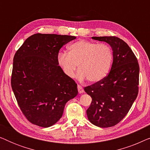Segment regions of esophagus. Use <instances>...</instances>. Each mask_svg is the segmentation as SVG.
Segmentation results:
<instances>
[{
    "mask_svg": "<svg viewBox=\"0 0 150 150\" xmlns=\"http://www.w3.org/2000/svg\"><path fill=\"white\" fill-rule=\"evenodd\" d=\"M78 91H79V93H82L84 92V89H83V88L82 87L81 85H78Z\"/></svg>",
    "mask_w": 150,
    "mask_h": 150,
    "instance_id": "obj_1",
    "label": "esophagus"
}]
</instances>
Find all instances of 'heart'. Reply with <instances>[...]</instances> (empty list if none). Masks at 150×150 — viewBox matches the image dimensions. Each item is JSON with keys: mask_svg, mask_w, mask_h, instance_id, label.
<instances>
[{"mask_svg": "<svg viewBox=\"0 0 150 150\" xmlns=\"http://www.w3.org/2000/svg\"><path fill=\"white\" fill-rule=\"evenodd\" d=\"M68 53L60 52L57 61L64 74L73 77L78 65L80 70L78 79H87L96 83L105 78L109 71L112 59L111 49L108 45L79 41L68 46Z\"/></svg>", "mask_w": 150, "mask_h": 150, "instance_id": "obj_1", "label": "heart"}]
</instances>
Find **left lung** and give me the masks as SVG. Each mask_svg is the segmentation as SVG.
I'll return each instance as SVG.
<instances>
[{"instance_id": "1", "label": "left lung", "mask_w": 150, "mask_h": 150, "mask_svg": "<svg viewBox=\"0 0 150 150\" xmlns=\"http://www.w3.org/2000/svg\"><path fill=\"white\" fill-rule=\"evenodd\" d=\"M112 48L113 61L105 78L84 88L92 98L87 110L88 120L96 126H115L126 115L139 92V65L124 41L115 36L92 37Z\"/></svg>"}]
</instances>
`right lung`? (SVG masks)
Masks as SVG:
<instances>
[{
	"mask_svg": "<svg viewBox=\"0 0 150 150\" xmlns=\"http://www.w3.org/2000/svg\"><path fill=\"white\" fill-rule=\"evenodd\" d=\"M75 36L37 33L16 51L11 79L20 110L33 124L48 128L62 117L65 105L78 94L77 84L63 72L57 57Z\"/></svg>",
	"mask_w": 150,
	"mask_h": 150,
	"instance_id": "add662e5",
	"label": "right lung"
}]
</instances>
